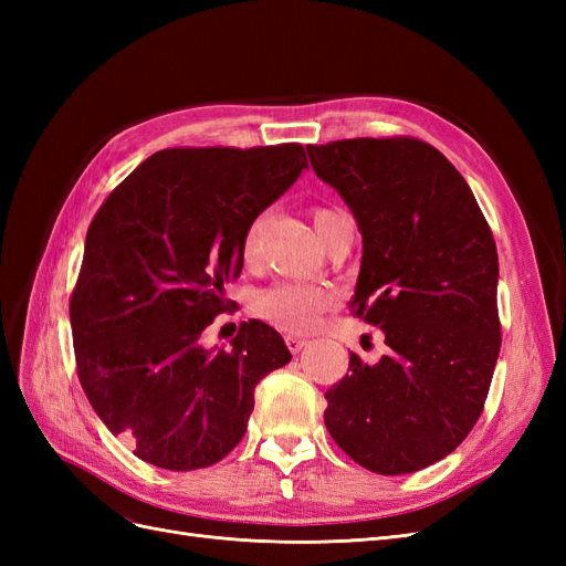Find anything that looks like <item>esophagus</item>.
Returning a JSON list of instances; mask_svg holds the SVG:
<instances>
[{"label":"esophagus","mask_w":566,"mask_h":566,"mask_svg":"<svg viewBox=\"0 0 566 566\" xmlns=\"http://www.w3.org/2000/svg\"><path fill=\"white\" fill-rule=\"evenodd\" d=\"M285 345H287V349L293 352V354H300L306 345H310V339H304L300 335H285Z\"/></svg>","instance_id":"esophagus-1"}]
</instances>
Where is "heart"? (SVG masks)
<instances>
[{
  "instance_id": "obj_1",
  "label": "heart",
  "mask_w": 566,
  "mask_h": 566,
  "mask_svg": "<svg viewBox=\"0 0 566 566\" xmlns=\"http://www.w3.org/2000/svg\"><path fill=\"white\" fill-rule=\"evenodd\" d=\"M314 227L323 243H328L337 221L345 219V214L331 210V208H316L312 212ZM264 229V214L254 217L243 231L241 238V256L245 264H254L256 254H260V238ZM333 302V293L328 287H318L310 283H295V281H279L271 283L252 295V312L264 318L266 323L276 325L287 333H310L318 316L328 310Z\"/></svg>"
}]
</instances>
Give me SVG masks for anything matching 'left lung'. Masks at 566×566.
Segmentation results:
<instances>
[{
	"label": "left lung",
	"mask_w": 566,
	"mask_h": 566,
	"mask_svg": "<svg viewBox=\"0 0 566 566\" xmlns=\"http://www.w3.org/2000/svg\"><path fill=\"white\" fill-rule=\"evenodd\" d=\"M364 235L349 310L382 328L389 354L325 391L337 447L378 474L453 453L484 410L501 352L499 252L468 181L413 136L306 146Z\"/></svg>",
	"instance_id": "obj_1"
}]
</instances>
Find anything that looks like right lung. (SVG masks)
Masks as SVG:
<instances>
[{"label": "right lung", "mask_w": 566, "mask_h": 566, "mask_svg": "<svg viewBox=\"0 0 566 566\" xmlns=\"http://www.w3.org/2000/svg\"><path fill=\"white\" fill-rule=\"evenodd\" d=\"M306 167L300 144L165 148L92 219L71 295L75 368L136 458L177 472L214 465L243 439L256 382L293 358L254 318L231 349L198 339L233 306L224 283L241 276L245 227Z\"/></svg>", "instance_id": "right-lung-1"}]
</instances>
